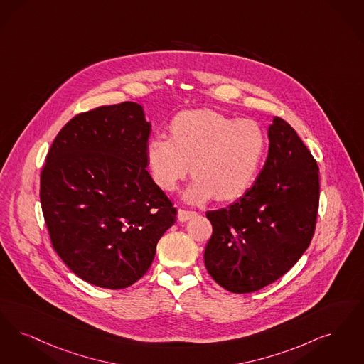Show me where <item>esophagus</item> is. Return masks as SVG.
<instances>
[{"label": "esophagus", "instance_id": "esophagus-1", "mask_svg": "<svg viewBox=\"0 0 364 364\" xmlns=\"http://www.w3.org/2000/svg\"><path fill=\"white\" fill-rule=\"evenodd\" d=\"M196 214H198L196 211H189V210L180 208V210L177 211V218H178V220H181V222H186V220H188V219L196 217Z\"/></svg>", "mask_w": 364, "mask_h": 364}]
</instances>
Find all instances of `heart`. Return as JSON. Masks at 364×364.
Masks as SVG:
<instances>
[{"instance_id":"obj_1","label":"heart","mask_w":364,"mask_h":364,"mask_svg":"<svg viewBox=\"0 0 364 364\" xmlns=\"http://www.w3.org/2000/svg\"><path fill=\"white\" fill-rule=\"evenodd\" d=\"M171 136L156 135L146 146V159L156 184L175 191L188 175L189 202H204L215 195L234 200L252 187L267 153L268 138L252 119H237L213 109L180 112L171 123Z\"/></svg>"}]
</instances>
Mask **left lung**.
<instances>
[{"mask_svg": "<svg viewBox=\"0 0 364 364\" xmlns=\"http://www.w3.org/2000/svg\"><path fill=\"white\" fill-rule=\"evenodd\" d=\"M268 138V157L255 184L226 208L205 213L213 225L205 268L219 286L235 294L260 290L283 277L316 230L317 161L282 117L274 119Z\"/></svg>", "mask_w": 364, "mask_h": 364, "instance_id": "1", "label": "left lung"}]
</instances>
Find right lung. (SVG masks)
Returning a JSON list of instances; mask_svg holds the SVG:
<instances>
[{"instance_id":"obj_1","label":"right lung","mask_w":364,"mask_h":364,"mask_svg":"<svg viewBox=\"0 0 364 364\" xmlns=\"http://www.w3.org/2000/svg\"><path fill=\"white\" fill-rule=\"evenodd\" d=\"M150 123L136 102L81 112L59 131L41 173L53 247L90 284L120 290L145 275L177 210L146 166Z\"/></svg>"}]
</instances>
